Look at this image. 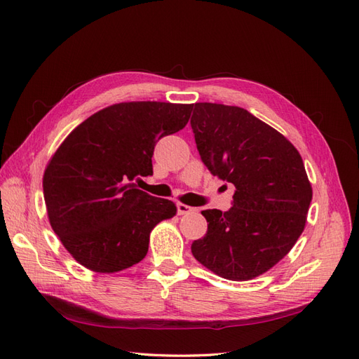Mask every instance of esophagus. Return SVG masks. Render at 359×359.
Instances as JSON below:
<instances>
[{
	"mask_svg": "<svg viewBox=\"0 0 359 359\" xmlns=\"http://www.w3.org/2000/svg\"><path fill=\"white\" fill-rule=\"evenodd\" d=\"M177 210H178V215H186L193 211L191 206H189L186 203H177Z\"/></svg>",
	"mask_w": 359,
	"mask_h": 359,
	"instance_id": "34e87169",
	"label": "esophagus"
}]
</instances>
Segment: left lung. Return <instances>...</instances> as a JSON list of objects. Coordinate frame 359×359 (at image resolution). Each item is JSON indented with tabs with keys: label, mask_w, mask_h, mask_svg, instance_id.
<instances>
[{
	"label": "left lung",
	"mask_w": 359,
	"mask_h": 359,
	"mask_svg": "<svg viewBox=\"0 0 359 359\" xmlns=\"http://www.w3.org/2000/svg\"><path fill=\"white\" fill-rule=\"evenodd\" d=\"M190 119L203 165L235 186L232 208L206 210L191 253L212 273L244 281L266 273L304 231L311 186L297 148L238 106L194 103Z\"/></svg>",
	"instance_id": "8db88e82"
}]
</instances>
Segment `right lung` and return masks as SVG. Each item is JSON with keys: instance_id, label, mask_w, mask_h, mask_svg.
<instances>
[{"instance_id": "1", "label": "right lung", "mask_w": 359, "mask_h": 359, "mask_svg": "<svg viewBox=\"0 0 359 359\" xmlns=\"http://www.w3.org/2000/svg\"><path fill=\"white\" fill-rule=\"evenodd\" d=\"M191 104L118 103L86 118L60 145L43 175L53 232L81 265L116 273L140 262L149 233L177 206L136 189L153 175L157 140L180 132Z\"/></svg>"}]
</instances>
